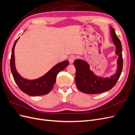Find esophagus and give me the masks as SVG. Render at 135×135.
<instances>
[{
  "label": "esophagus",
  "mask_w": 135,
  "mask_h": 135,
  "mask_svg": "<svg viewBox=\"0 0 135 135\" xmlns=\"http://www.w3.org/2000/svg\"><path fill=\"white\" fill-rule=\"evenodd\" d=\"M75 59H76L75 56H74V55L70 56V57H69V62H70V64H73V62H74V61L75 60Z\"/></svg>",
  "instance_id": "obj_1"
}]
</instances>
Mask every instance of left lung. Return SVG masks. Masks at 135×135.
<instances>
[{"instance_id": "1", "label": "left lung", "mask_w": 135, "mask_h": 135, "mask_svg": "<svg viewBox=\"0 0 135 135\" xmlns=\"http://www.w3.org/2000/svg\"><path fill=\"white\" fill-rule=\"evenodd\" d=\"M110 35L115 46V54L118 55L116 72L110 77L99 76L90 69V65L86 61L76 59L74 65L76 69L75 83L78 89L86 94H97L111 89L119 79L123 68L122 48L119 39L114 28L110 27Z\"/></svg>"}]
</instances>
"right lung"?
Returning <instances> with one entry per match:
<instances>
[{
  "instance_id": "add662e5",
  "label": "right lung",
  "mask_w": 135,
  "mask_h": 135,
  "mask_svg": "<svg viewBox=\"0 0 135 135\" xmlns=\"http://www.w3.org/2000/svg\"><path fill=\"white\" fill-rule=\"evenodd\" d=\"M19 38L16 40L13 44L10 60L11 70L15 82L22 92L29 96H37L46 95L52 89L59 73L68 66L69 61L66 60L57 64L47 73L39 78L32 80L23 78L19 74L15 66V47Z\"/></svg>"
}]
</instances>
